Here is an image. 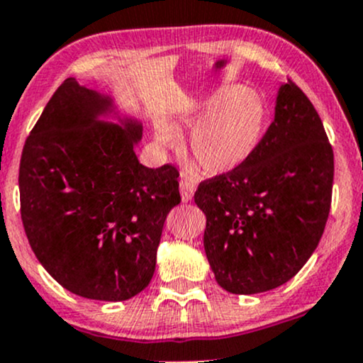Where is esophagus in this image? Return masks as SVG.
I'll list each match as a JSON object with an SVG mask.
<instances>
[{"mask_svg":"<svg viewBox=\"0 0 363 363\" xmlns=\"http://www.w3.org/2000/svg\"><path fill=\"white\" fill-rule=\"evenodd\" d=\"M179 189H181L182 201L187 203V201H191V199H193L194 191H196V184L193 181H189V179H181V182H179Z\"/></svg>","mask_w":363,"mask_h":363,"instance_id":"1","label":"esophagus"}]
</instances>
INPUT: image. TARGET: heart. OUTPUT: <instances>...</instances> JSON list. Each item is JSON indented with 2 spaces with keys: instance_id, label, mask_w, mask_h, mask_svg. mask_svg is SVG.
I'll return each mask as SVG.
<instances>
[{
  "instance_id": "1",
  "label": "heart",
  "mask_w": 363,
  "mask_h": 363,
  "mask_svg": "<svg viewBox=\"0 0 363 363\" xmlns=\"http://www.w3.org/2000/svg\"><path fill=\"white\" fill-rule=\"evenodd\" d=\"M266 116V104L256 91L218 90L196 116L198 123L189 136L191 157L208 174H225L239 167L259 143ZM157 138L165 145H177L181 135L169 123H160Z\"/></svg>"
}]
</instances>
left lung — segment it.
<instances>
[{"label":"left lung","instance_id":"1","mask_svg":"<svg viewBox=\"0 0 363 363\" xmlns=\"http://www.w3.org/2000/svg\"><path fill=\"white\" fill-rule=\"evenodd\" d=\"M335 155L307 95L289 80L274 119L239 167L199 182L205 251L223 290L252 295L295 277L331 210Z\"/></svg>","mask_w":363,"mask_h":363}]
</instances>
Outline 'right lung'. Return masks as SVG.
<instances>
[{
	"label": "right lung",
	"mask_w": 363,
	"mask_h": 363,
	"mask_svg": "<svg viewBox=\"0 0 363 363\" xmlns=\"http://www.w3.org/2000/svg\"><path fill=\"white\" fill-rule=\"evenodd\" d=\"M111 101L74 78L57 86L22 152L20 213L48 273L94 301H128L152 281L179 170L136 158L141 124L97 119Z\"/></svg>",
	"instance_id": "1"
}]
</instances>
